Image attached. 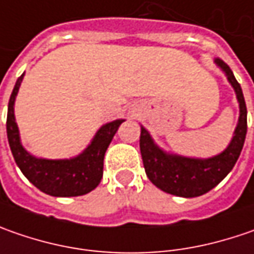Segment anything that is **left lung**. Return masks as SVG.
Wrapping results in <instances>:
<instances>
[{"instance_id": "obj_1", "label": "left lung", "mask_w": 254, "mask_h": 254, "mask_svg": "<svg viewBox=\"0 0 254 254\" xmlns=\"http://www.w3.org/2000/svg\"><path fill=\"white\" fill-rule=\"evenodd\" d=\"M216 64L226 72L227 79L235 88L240 105V118L235 136L225 152L210 159H190L166 155L153 143L148 130L140 127L139 146L145 172L149 181L163 192L182 197L204 194L226 178L240 156L248 132V109L245 96L232 69L222 60H216Z\"/></svg>"}]
</instances>
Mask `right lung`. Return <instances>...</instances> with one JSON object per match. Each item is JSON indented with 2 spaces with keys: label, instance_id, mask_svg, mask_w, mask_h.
<instances>
[{
  "label": "right lung",
  "instance_id": "obj_1",
  "mask_svg": "<svg viewBox=\"0 0 254 254\" xmlns=\"http://www.w3.org/2000/svg\"><path fill=\"white\" fill-rule=\"evenodd\" d=\"M22 78L24 73L17 79L9 96L6 115V136L18 168L34 186L51 196H82L94 190L102 179L106 149L124 121L118 119L104 125L95 135L92 143L78 158L62 160L34 158L19 142L18 127L14 118V102Z\"/></svg>",
  "mask_w": 254,
  "mask_h": 254
}]
</instances>
